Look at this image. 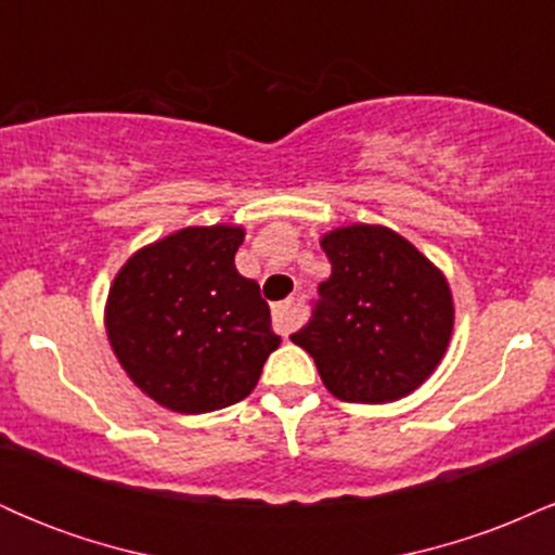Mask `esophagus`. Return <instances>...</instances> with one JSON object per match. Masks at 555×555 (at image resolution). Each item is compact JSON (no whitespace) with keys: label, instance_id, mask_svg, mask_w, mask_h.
<instances>
[{"label":"esophagus","instance_id":"34e87169","mask_svg":"<svg viewBox=\"0 0 555 555\" xmlns=\"http://www.w3.org/2000/svg\"><path fill=\"white\" fill-rule=\"evenodd\" d=\"M297 315H295V299H284V302L273 305V326H276L279 334H289L295 328Z\"/></svg>","mask_w":555,"mask_h":555}]
</instances>
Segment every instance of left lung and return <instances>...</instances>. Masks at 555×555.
Wrapping results in <instances>:
<instances>
[{
    "label": "left lung",
    "mask_w": 555,
    "mask_h": 555,
    "mask_svg": "<svg viewBox=\"0 0 555 555\" xmlns=\"http://www.w3.org/2000/svg\"><path fill=\"white\" fill-rule=\"evenodd\" d=\"M331 276L313 315L289 339L315 360L341 401L386 404L425 384L454 331L449 282L388 227L349 224L323 234Z\"/></svg>",
    "instance_id": "obj_1"
}]
</instances>
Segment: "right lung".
<instances>
[{
  "label": "right lung",
  "instance_id": "1",
  "mask_svg": "<svg viewBox=\"0 0 555 555\" xmlns=\"http://www.w3.org/2000/svg\"><path fill=\"white\" fill-rule=\"evenodd\" d=\"M245 229L184 227L119 269L106 336L140 391L180 415L237 404L279 347L260 286L234 266Z\"/></svg>",
  "mask_w": 555,
  "mask_h": 555
}]
</instances>
